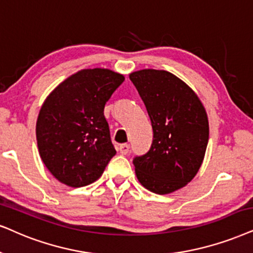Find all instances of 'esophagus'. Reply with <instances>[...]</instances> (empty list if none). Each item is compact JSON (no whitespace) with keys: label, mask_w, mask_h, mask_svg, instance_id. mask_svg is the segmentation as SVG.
Instances as JSON below:
<instances>
[{"label":"esophagus","mask_w":253,"mask_h":253,"mask_svg":"<svg viewBox=\"0 0 253 253\" xmlns=\"http://www.w3.org/2000/svg\"><path fill=\"white\" fill-rule=\"evenodd\" d=\"M119 150H120L121 154L126 155L127 153L129 152V145H127V143H124V145H120V146H119Z\"/></svg>","instance_id":"obj_1"}]
</instances>
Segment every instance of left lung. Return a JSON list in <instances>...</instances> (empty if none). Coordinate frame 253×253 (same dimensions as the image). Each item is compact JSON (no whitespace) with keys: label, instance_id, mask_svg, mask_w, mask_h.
I'll return each mask as SVG.
<instances>
[{"label":"left lung","instance_id":"obj_1","mask_svg":"<svg viewBox=\"0 0 253 253\" xmlns=\"http://www.w3.org/2000/svg\"><path fill=\"white\" fill-rule=\"evenodd\" d=\"M129 79L153 127L150 149L133 160L136 177L153 193H174L193 180L203 162L209 140L206 108L189 86L165 70H140Z\"/></svg>","mask_w":253,"mask_h":253}]
</instances>
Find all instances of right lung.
Wrapping results in <instances>:
<instances>
[{"instance_id":"1","label":"right lung","mask_w":253,"mask_h":253,"mask_svg":"<svg viewBox=\"0 0 253 253\" xmlns=\"http://www.w3.org/2000/svg\"><path fill=\"white\" fill-rule=\"evenodd\" d=\"M125 77L108 69H84L47 95L36 123L38 152L51 174L69 187L93 183L116 155L105 105Z\"/></svg>"}]
</instances>
